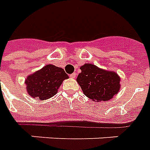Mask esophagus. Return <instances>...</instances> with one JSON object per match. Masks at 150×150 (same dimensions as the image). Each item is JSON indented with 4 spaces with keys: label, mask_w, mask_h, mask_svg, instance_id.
Returning <instances> with one entry per match:
<instances>
[{
    "label": "esophagus",
    "mask_w": 150,
    "mask_h": 150,
    "mask_svg": "<svg viewBox=\"0 0 150 150\" xmlns=\"http://www.w3.org/2000/svg\"><path fill=\"white\" fill-rule=\"evenodd\" d=\"M76 77H77V73H73L72 74H70V77L71 78H75Z\"/></svg>",
    "instance_id": "34e87169"
}]
</instances>
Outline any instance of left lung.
Here are the masks:
<instances>
[{
  "label": "left lung",
  "mask_w": 150,
  "mask_h": 150,
  "mask_svg": "<svg viewBox=\"0 0 150 150\" xmlns=\"http://www.w3.org/2000/svg\"><path fill=\"white\" fill-rule=\"evenodd\" d=\"M77 81L84 94L91 100L101 102L111 99L120 89V77L113 71L99 69L94 64H85Z\"/></svg>",
  "instance_id": "1"
}]
</instances>
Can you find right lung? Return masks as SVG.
I'll return each instance as SVG.
<instances>
[{
  "label": "right lung",
  "instance_id": "add662e5",
  "mask_svg": "<svg viewBox=\"0 0 150 150\" xmlns=\"http://www.w3.org/2000/svg\"><path fill=\"white\" fill-rule=\"evenodd\" d=\"M69 76L62 68L47 64L29 75L25 81L30 96L36 99H47L58 92L64 80Z\"/></svg>",
  "mask_w": 150,
  "mask_h": 150
}]
</instances>
